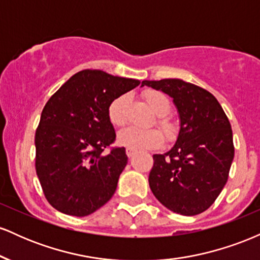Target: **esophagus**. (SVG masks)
Wrapping results in <instances>:
<instances>
[{
    "instance_id": "obj_1",
    "label": "esophagus",
    "mask_w": 260,
    "mask_h": 260,
    "mask_svg": "<svg viewBox=\"0 0 260 260\" xmlns=\"http://www.w3.org/2000/svg\"><path fill=\"white\" fill-rule=\"evenodd\" d=\"M126 154H127V156H128V157H133V156H134V154H136V151H134L133 149L127 148V149H126Z\"/></svg>"
}]
</instances>
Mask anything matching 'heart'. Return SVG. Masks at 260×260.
<instances>
[{"mask_svg":"<svg viewBox=\"0 0 260 260\" xmlns=\"http://www.w3.org/2000/svg\"><path fill=\"white\" fill-rule=\"evenodd\" d=\"M143 96L151 111L157 116L156 123L166 138H174L176 136V126L169 117H166L171 109L168 96L156 90H147L143 94ZM126 103L127 96L121 95L110 104L109 118L113 126H122L126 122V116H124ZM162 133L156 128H138L131 126L120 131L117 139L118 143L123 147L133 149L136 151H142L160 147L164 143Z\"/></svg>","mask_w":260,"mask_h":260,"instance_id":"heart-1","label":"heart"}]
</instances>
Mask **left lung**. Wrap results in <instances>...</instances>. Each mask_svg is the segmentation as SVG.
I'll list each match as a JSON object with an SVG mask.
<instances>
[{"mask_svg":"<svg viewBox=\"0 0 260 260\" xmlns=\"http://www.w3.org/2000/svg\"><path fill=\"white\" fill-rule=\"evenodd\" d=\"M174 99L180 132L168 153L153 155L151 192L181 215L201 214L215 202L229 178L235 148L230 121L211 92L181 79L143 80L142 86Z\"/></svg>","mask_w":260,"mask_h":260,"instance_id":"8db88e82","label":"left lung"}]
</instances>
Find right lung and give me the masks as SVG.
I'll use <instances>...</instances> for the list:
<instances>
[{
    "label": "right lung",
    "instance_id": "add662e5",
    "mask_svg": "<svg viewBox=\"0 0 260 260\" xmlns=\"http://www.w3.org/2000/svg\"><path fill=\"white\" fill-rule=\"evenodd\" d=\"M139 84L137 79L84 70L46 103L35 133V169L56 210L86 216L111 199L128 157L123 147L104 151L116 139L109 106Z\"/></svg>",
    "mask_w": 260,
    "mask_h": 260
}]
</instances>
